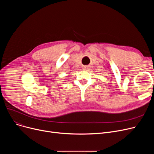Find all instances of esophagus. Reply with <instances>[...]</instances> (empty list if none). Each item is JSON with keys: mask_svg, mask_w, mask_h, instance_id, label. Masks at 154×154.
<instances>
[{"mask_svg": "<svg viewBox=\"0 0 154 154\" xmlns=\"http://www.w3.org/2000/svg\"><path fill=\"white\" fill-rule=\"evenodd\" d=\"M83 69H87V67H84Z\"/></svg>", "mask_w": 154, "mask_h": 154, "instance_id": "obj_1", "label": "esophagus"}]
</instances>
